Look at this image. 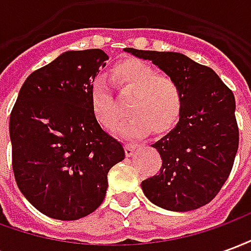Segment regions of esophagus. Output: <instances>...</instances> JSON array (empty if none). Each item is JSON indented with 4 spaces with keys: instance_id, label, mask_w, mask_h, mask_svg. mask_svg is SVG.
I'll use <instances>...</instances> for the list:
<instances>
[{
    "instance_id": "1",
    "label": "esophagus",
    "mask_w": 251,
    "mask_h": 251,
    "mask_svg": "<svg viewBox=\"0 0 251 251\" xmlns=\"http://www.w3.org/2000/svg\"><path fill=\"white\" fill-rule=\"evenodd\" d=\"M134 151H136V145L134 144H125V153L127 157L133 156Z\"/></svg>"
}]
</instances>
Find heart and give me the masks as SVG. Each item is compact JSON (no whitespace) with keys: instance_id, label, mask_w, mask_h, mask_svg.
<instances>
[{"instance_id":"b5f03b06","label":"heart","mask_w":251,"mask_h":251,"mask_svg":"<svg viewBox=\"0 0 251 251\" xmlns=\"http://www.w3.org/2000/svg\"><path fill=\"white\" fill-rule=\"evenodd\" d=\"M111 77L121 93L131 97L126 109L129 118L118 127L120 136L140 138L149 131L163 136L177 125L184 109V93L174 77L158 75L152 66L138 59L115 64ZM90 99L95 120L111 130L120 120V113L102 77L94 80Z\"/></svg>"}]
</instances>
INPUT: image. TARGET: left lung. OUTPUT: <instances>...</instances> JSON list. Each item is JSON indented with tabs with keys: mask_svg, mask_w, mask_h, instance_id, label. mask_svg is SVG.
Masks as SVG:
<instances>
[{
	"mask_svg": "<svg viewBox=\"0 0 251 251\" xmlns=\"http://www.w3.org/2000/svg\"><path fill=\"white\" fill-rule=\"evenodd\" d=\"M179 83L184 93L181 118L152 147L163 160L141 188L153 204L185 212L210 203L231 172L239 144L235 98L214 70L179 52L125 48Z\"/></svg>",
	"mask_w": 251,
	"mask_h": 251,
	"instance_id": "8db88e82",
	"label": "left lung"
}]
</instances>
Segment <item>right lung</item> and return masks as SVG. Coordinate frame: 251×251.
<instances>
[{
    "label": "right lung",
    "mask_w": 251,
    "mask_h": 251,
    "mask_svg": "<svg viewBox=\"0 0 251 251\" xmlns=\"http://www.w3.org/2000/svg\"><path fill=\"white\" fill-rule=\"evenodd\" d=\"M107 59L102 50L63 52L26 77L12 110L14 179L25 199L53 219L97 210L109 171L125 158L91 111V86Z\"/></svg>",
    "instance_id": "add662e5"
}]
</instances>
